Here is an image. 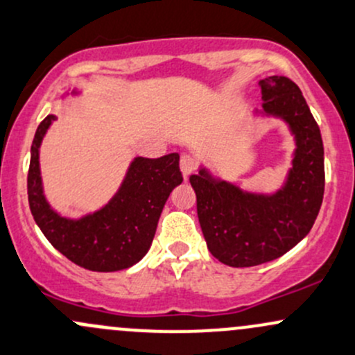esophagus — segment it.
Instances as JSON below:
<instances>
[{
  "mask_svg": "<svg viewBox=\"0 0 355 355\" xmlns=\"http://www.w3.org/2000/svg\"><path fill=\"white\" fill-rule=\"evenodd\" d=\"M179 166H181V173L184 174L186 179H188L194 171H196V159H194L193 155L184 154L181 155V162H179Z\"/></svg>",
  "mask_w": 355,
  "mask_h": 355,
  "instance_id": "1",
  "label": "esophagus"
}]
</instances>
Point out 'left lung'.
I'll return each instance as SVG.
<instances>
[{"mask_svg":"<svg viewBox=\"0 0 355 355\" xmlns=\"http://www.w3.org/2000/svg\"><path fill=\"white\" fill-rule=\"evenodd\" d=\"M262 108L295 137L291 167L277 191H245L201 166L189 178L196 193L201 230L213 257L232 268L274 261L301 242L313 227L325 189L322 133L300 87L284 76L261 83Z\"/></svg>","mask_w":355,"mask_h":355,"instance_id":"obj_1","label":"left lung"}]
</instances>
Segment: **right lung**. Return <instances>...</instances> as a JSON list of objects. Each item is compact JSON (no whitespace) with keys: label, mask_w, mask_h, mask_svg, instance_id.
Here are the masks:
<instances>
[{"label":"right lung","mask_w":355,"mask_h":355,"mask_svg":"<svg viewBox=\"0 0 355 355\" xmlns=\"http://www.w3.org/2000/svg\"><path fill=\"white\" fill-rule=\"evenodd\" d=\"M54 120L55 115L44 118L30 148L26 188L33 220L49 242L81 268L96 272L132 268L150 249L164 205L182 182L179 154L135 157L105 207L81 218H67L51 207L40 176V146Z\"/></svg>","instance_id":"obj_1"}]
</instances>
